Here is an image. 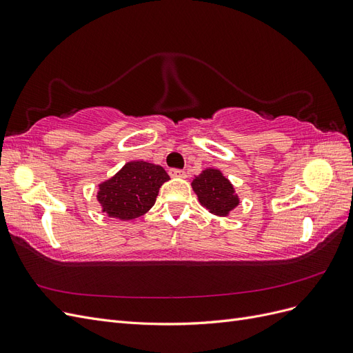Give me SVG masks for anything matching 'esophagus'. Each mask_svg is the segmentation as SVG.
Instances as JSON below:
<instances>
[{
    "instance_id": "34e87169",
    "label": "esophagus",
    "mask_w": 353,
    "mask_h": 353,
    "mask_svg": "<svg viewBox=\"0 0 353 353\" xmlns=\"http://www.w3.org/2000/svg\"><path fill=\"white\" fill-rule=\"evenodd\" d=\"M169 175L172 178H185V170L172 168V169H169Z\"/></svg>"
}]
</instances>
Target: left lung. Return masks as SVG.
Instances as JSON below:
<instances>
[{
    "label": "left lung",
    "mask_w": 353,
    "mask_h": 353,
    "mask_svg": "<svg viewBox=\"0 0 353 353\" xmlns=\"http://www.w3.org/2000/svg\"><path fill=\"white\" fill-rule=\"evenodd\" d=\"M191 185L201 206L218 216H227L240 203L232 184L218 169H205L194 178Z\"/></svg>",
    "instance_id": "8db88e82"
}]
</instances>
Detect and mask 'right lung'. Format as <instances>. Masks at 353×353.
I'll use <instances>...</instances> for the list:
<instances>
[{
  "mask_svg": "<svg viewBox=\"0 0 353 353\" xmlns=\"http://www.w3.org/2000/svg\"><path fill=\"white\" fill-rule=\"evenodd\" d=\"M169 179L166 170L144 162H128L119 172L99 185L97 200L110 218L131 221L154 205L159 188Z\"/></svg>",
  "mask_w": 353,
  "mask_h": 353,
  "instance_id": "obj_1",
  "label": "right lung"
}]
</instances>
